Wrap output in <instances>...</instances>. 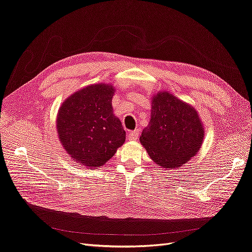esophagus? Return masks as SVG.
<instances>
[{"instance_id": "esophagus-1", "label": "esophagus", "mask_w": 252, "mask_h": 252, "mask_svg": "<svg viewBox=\"0 0 252 252\" xmlns=\"http://www.w3.org/2000/svg\"><path fill=\"white\" fill-rule=\"evenodd\" d=\"M139 134H140V129H135V131L129 132L127 136L129 139H131V140H137L139 137Z\"/></svg>"}]
</instances>
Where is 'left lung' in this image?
<instances>
[{
  "instance_id": "obj_1",
  "label": "left lung",
  "mask_w": 252,
  "mask_h": 252,
  "mask_svg": "<svg viewBox=\"0 0 252 252\" xmlns=\"http://www.w3.org/2000/svg\"><path fill=\"white\" fill-rule=\"evenodd\" d=\"M204 129L196 110L171 93L160 91L152 98L151 121L140 143L162 168H178L196 155Z\"/></svg>"
}]
</instances>
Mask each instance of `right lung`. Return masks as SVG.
<instances>
[{"label":"right lung","mask_w":252,"mask_h":252,"mask_svg":"<svg viewBox=\"0 0 252 252\" xmlns=\"http://www.w3.org/2000/svg\"><path fill=\"white\" fill-rule=\"evenodd\" d=\"M113 86L89 85L67 97L57 115V132L73 161L95 168L104 165L126 141V132L112 108Z\"/></svg>","instance_id":"add662e5"}]
</instances>
